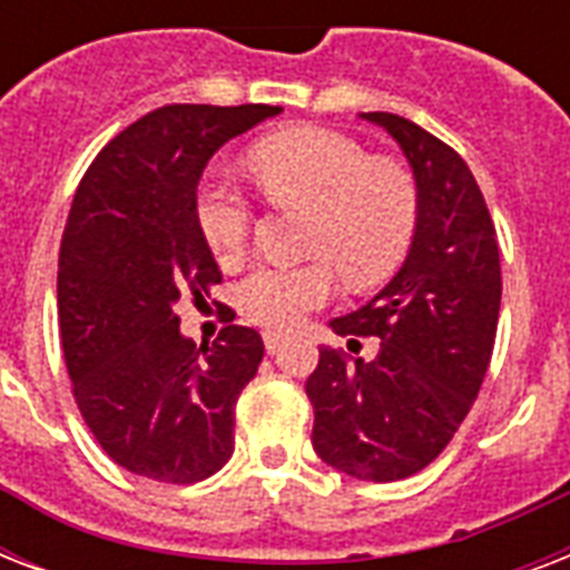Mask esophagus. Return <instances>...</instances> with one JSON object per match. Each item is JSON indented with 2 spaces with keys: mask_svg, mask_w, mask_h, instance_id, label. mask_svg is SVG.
I'll list each match as a JSON object with an SVG mask.
<instances>
[{
  "mask_svg": "<svg viewBox=\"0 0 570 570\" xmlns=\"http://www.w3.org/2000/svg\"><path fill=\"white\" fill-rule=\"evenodd\" d=\"M263 343H266L268 355H275V352H281L289 343V334H284V331H263Z\"/></svg>",
  "mask_w": 570,
  "mask_h": 570,
  "instance_id": "esophagus-1",
  "label": "esophagus"
}]
</instances>
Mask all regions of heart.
<instances>
[{"label":"heart","instance_id":"1","mask_svg":"<svg viewBox=\"0 0 570 570\" xmlns=\"http://www.w3.org/2000/svg\"><path fill=\"white\" fill-rule=\"evenodd\" d=\"M248 171L277 206L311 213L307 266H259L236 286V307L248 322L289 331L331 302L340 268L352 286L379 284L411 245L416 227L414 177L393 159L370 156L331 129L298 127L250 147ZM197 224L222 263L245 254L254 213L233 183L206 180L197 191Z\"/></svg>","mask_w":570,"mask_h":570}]
</instances>
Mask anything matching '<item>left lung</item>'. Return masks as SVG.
Here are the masks:
<instances>
[{
	"mask_svg": "<svg viewBox=\"0 0 570 570\" xmlns=\"http://www.w3.org/2000/svg\"><path fill=\"white\" fill-rule=\"evenodd\" d=\"M399 145L416 183L405 263L364 307L331 320L340 337H379L373 361L320 346L304 390L313 450L364 482L432 464L459 432L491 364L500 316V248L468 163L414 120L364 111Z\"/></svg>",
	"mask_w": 570,
	"mask_h": 570,
	"instance_id": "8db88e82",
	"label": "left lung"
}]
</instances>
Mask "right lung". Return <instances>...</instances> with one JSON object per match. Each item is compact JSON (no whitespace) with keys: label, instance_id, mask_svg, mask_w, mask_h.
<instances>
[{"label":"right lung","instance_id":"1","mask_svg":"<svg viewBox=\"0 0 570 570\" xmlns=\"http://www.w3.org/2000/svg\"><path fill=\"white\" fill-rule=\"evenodd\" d=\"M281 106H163L85 171L58 250V328L76 405L115 464L189 485L233 455V411L263 340L227 325L195 346L177 302H204L222 272L197 224L215 150Z\"/></svg>","mask_w":570,"mask_h":570}]
</instances>
